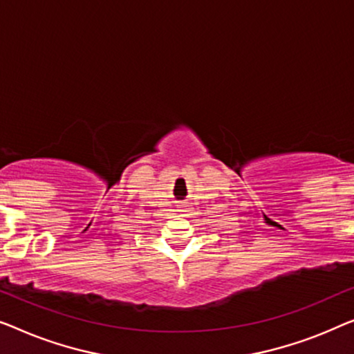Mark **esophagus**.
<instances>
[{"label": "esophagus", "instance_id": "1", "mask_svg": "<svg viewBox=\"0 0 354 354\" xmlns=\"http://www.w3.org/2000/svg\"><path fill=\"white\" fill-rule=\"evenodd\" d=\"M178 212L181 213V215H186V213L189 212V208H186L184 205H179V207H178Z\"/></svg>", "mask_w": 354, "mask_h": 354}]
</instances>
